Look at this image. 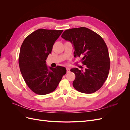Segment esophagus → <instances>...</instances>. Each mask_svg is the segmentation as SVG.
Listing matches in <instances>:
<instances>
[{"label":"esophagus","mask_w":130,"mask_h":130,"mask_svg":"<svg viewBox=\"0 0 130 130\" xmlns=\"http://www.w3.org/2000/svg\"><path fill=\"white\" fill-rule=\"evenodd\" d=\"M66 70H67V73H69L70 72V69L68 67L66 68Z\"/></svg>","instance_id":"obj_1"}]
</instances>
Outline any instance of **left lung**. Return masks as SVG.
Masks as SVG:
<instances>
[{"instance_id":"left-lung-1","label":"left lung","mask_w":130,"mask_h":130,"mask_svg":"<svg viewBox=\"0 0 130 130\" xmlns=\"http://www.w3.org/2000/svg\"><path fill=\"white\" fill-rule=\"evenodd\" d=\"M61 37L73 44L74 57H82L85 70L72 68L75 74L73 87L77 91L90 94L99 90L107 79L110 68L107 46L99 35L87 27L64 31Z\"/></svg>"}]
</instances>
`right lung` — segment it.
<instances>
[{
	"label": "right lung",
	"instance_id": "right-lung-1",
	"mask_svg": "<svg viewBox=\"0 0 130 130\" xmlns=\"http://www.w3.org/2000/svg\"><path fill=\"white\" fill-rule=\"evenodd\" d=\"M63 30L38 29L23 41L19 55V66L26 84L33 92L45 95L54 91L66 73L63 67H49L45 63L53 45Z\"/></svg>",
	"mask_w": 130,
	"mask_h": 130
}]
</instances>
